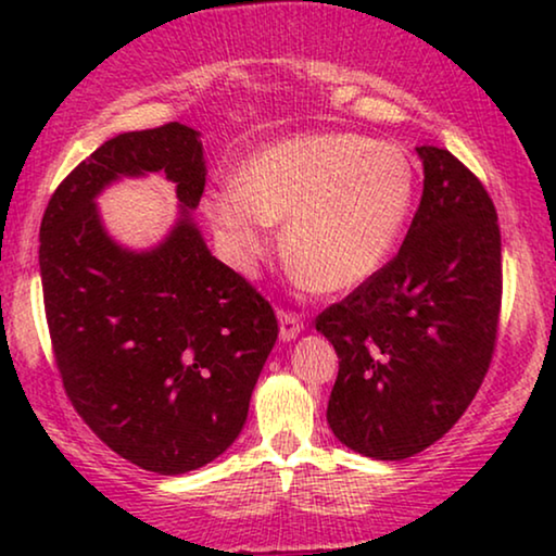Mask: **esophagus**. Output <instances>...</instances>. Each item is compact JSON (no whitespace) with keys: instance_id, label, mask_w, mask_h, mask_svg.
<instances>
[{"instance_id":"obj_1","label":"esophagus","mask_w":556,"mask_h":556,"mask_svg":"<svg viewBox=\"0 0 556 556\" xmlns=\"http://www.w3.org/2000/svg\"><path fill=\"white\" fill-rule=\"evenodd\" d=\"M278 324H280V339L293 341L303 331V318L293 311H278Z\"/></svg>"}]
</instances>
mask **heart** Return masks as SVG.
Wrapping results in <instances>:
<instances>
[{
  "label": "heart",
  "instance_id": "1",
  "mask_svg": "<svg viewBox=\"0 0 556 556\" xmlns=\"http://www.w3.org/2000/svg\"><path fill=\"white\" fill-rule=\"evenodd\" d=\"M415 197V169L392 143L303 134L250 156L240 181L212 189L204 210L235 268L253 270L286 219V255L321 293L362 286L382 268Z\"/></svg>",
  "mask_w": 556,
  "mask_h": 556
}]
</instances>
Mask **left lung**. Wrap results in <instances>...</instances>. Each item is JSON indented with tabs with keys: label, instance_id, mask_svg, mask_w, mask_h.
I'll return each mask as SVG.
<instances>
[{
	"label": "left lung",
	"instance_id": "left-lung-1",
	"mask_svg": "<svg viewBox=\"0 0 556 556\" xmlns=\"http://www.w3.org/2000/svg\"><path fill=\"white\" fill-rule=\"evenodd\" d=\"M417 156L422 200L400 253L316 318L339 354L326 420L375 460L413 458L460 420L498 329L496 207L451 151Z\"/></svg>",
	"mask_w": 556,
	"mask_h": 556
}]
</instances>
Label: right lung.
<instances>
[{"instance_id":"1","label":"right lung","mask_w":556,"mask_h":556,"mask_svg":"<svg viewBox=\"0 0 556 556\" xmlns=\"http://www.w3.org/2000/svg\"><path fill=\"white\" fill-rule=\"evenodd\" d=\"M154 170L175 185L178 219L154 249L121 247L97 194ZM204 177L194 128L118 134L67 174L40 227L45 314L67 397L111 451L159 476L207 466L235 443L278 339L270 303L210 253L194 223Z\"/></svg>"}]
</instances>
